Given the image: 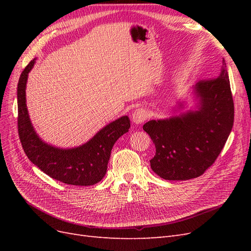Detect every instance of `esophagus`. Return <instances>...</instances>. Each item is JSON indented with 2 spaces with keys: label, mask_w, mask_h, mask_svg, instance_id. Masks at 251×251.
I'll return each mask as SVG.
<instances>
[{
  "label": "esophagus",
  "mask_w": 251,
  "mask_h": 251,
  "mask_svg": "<svg viewBox=\"0 0 251 251\" xmlns=\"http://www.w3.org/2000/svg\"><path fill=\"white\" fill-rule=\"evenodd\" d=\"M148 117H149L148 111L146 109H142V108L136 109L132 114V120H133V123L136 125H140V124L144 123Z\"/></svg>",
  "instance_id": "34e87169"
}]
</instances>
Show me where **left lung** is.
Listing matches in <instances>:
<instances>
[{"label": "left lung", "mask_w": 251, "mask_h": 251, "mask_svg": "<svg viewBox=\"0 0 251 251\" xmlns=\"http://www.w3.org/2000/svg\"><path fill=\"white\" fill-rule=\"evenodd\" d=\"M219 77L200 80L193 87L196 107L177 115L150 120L143 125L156 154L151 169L165 180H188L201 176L216 161L233 126L234 108L228 72L224 64ZM175 112V114H176Z\"/></svg>", "instance_id": "left-lung-1"}]
</instances>
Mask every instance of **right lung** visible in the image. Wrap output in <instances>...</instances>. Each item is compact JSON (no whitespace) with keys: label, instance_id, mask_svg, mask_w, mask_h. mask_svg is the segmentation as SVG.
Segmentation results:
<instances>
[{"label":"right lung","instance_id":"1","mask_svg":"<svg viewBox=\"0 0 251 251\" xmlns=\"http://www.w3.org/2000/svg\"><path fill=\"white\" fill-rule=\"evenodd\" d=\"M34 64L35 58L22 72L18 83V127L25 154L41 171L63 183L78 186L96 184L107 173L114 143L128 132L130 118L123 116L112 121L76 148L60 149L44 142L34 130L26 104L28 74Z\"/></svg>","mask_w":251,"mask_h":251}]
</instances>
